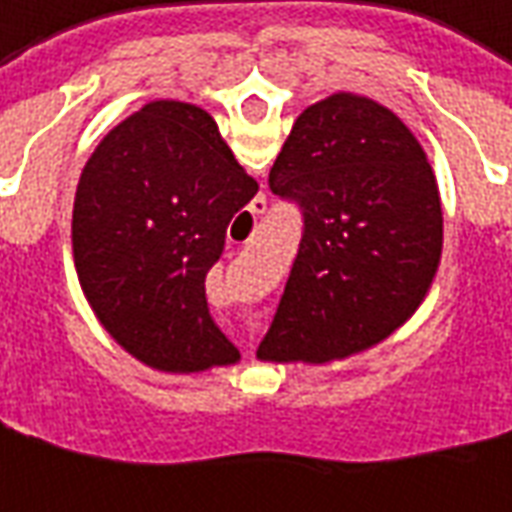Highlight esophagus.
<instances>
[{"mask_svg":"<svg viewBox=\"0 0 512 512\" xmlns=\"http://www.w3.org/2000/svg\"><path fill=\"white\" fill-rule=\"evenodd\" d=\"M264 209V201H259V204H256V212H262Z\"/></svg>","mask_w":512,"mask_h":512,"instance_id":"34e87169","label":"esophagus"}]
</instances>
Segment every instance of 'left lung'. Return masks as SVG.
<instances>
[{"label":"left lung","instance_id":"left-lung-1","mask_svg":"<svg viewBox=\"0 0 512 512\" xmlns=\"http://www.w3.org/2000/svg\"><path fill=\"white\" fill-rule=\"evenodd\" d=\"M270 190L300 206L303 237L259 358L339 361L419 308L441 262L444 217L427 154L394 112L355 93L306 107Z\"/></svg>","mask_w":512,"mask_h":512}]
</instances>
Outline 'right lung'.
I'll use <instances>...</instances> for the list:
<instances>
[{
  "mask_svg": "<svg viewBox=\"0 0 512 512\" xmlns=\"http://www.w3.org/2000/svg\"><path fill=\"white\" fill-rule=\"evenodd\" d=\"M256 192L195 104L151 101L96 146L76 187L71 242L90 308L126 353L179 375L237 364L204 284L228 223Z\"/></svg>",
  "mask_w": 512,
  "mask_h": 512,
  "instance_id": "add662e5",
  "label": "right lung"
}]
</instances>
